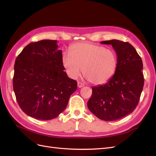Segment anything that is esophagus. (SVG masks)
<instances>
[{"instance_id": "34e87169", "label": "esophagus", "mask_w": 156, "mask_h": 156, "mask_svg": "<svg viewBox=\"0 0 156 156\" xmlns=\"http://www.w3.org/2000/svg\"><path fill=\"white\" fill-rule=\"evenodd\" d=\"M77 86L79 88H82L84 86V84L83 83H82L81 82H78L77 83Z\"/></svg>"}]
</instances>
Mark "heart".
<instances>
[{
    "label": "heart",
    "mask_w": 156,
    "mask_h": 156,
    "mask_svg": "<svg viewBox=\"0 0 156 156\" xmlns=\"http://www.w3.org/2000/svg\"><path fill=\"white\" fill-rule=\"evenodd\" d=\"M69 53L62 55V64L69 77L77 78L83 73L89 82L103 84L112 77L118 66L114 51L88 42H80L71 46Z\"/></svg>",
    "instance_id": "1"
}]
</instances>
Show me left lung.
<instances>
[{
    "mask_svg": "<svg viewBox=\"0 0 156 156\" xmlns=\"http://www.w3.org/2000/svg\"><path fill=\"white\" fill-rule=\"evenodd\" d=\"M101 44L112 45L118 66L106 84L92 87L87 106L98 119L114 121L130 114L138 105L144 86L143 65L140 56L128 42L112 40Z\"/></svg>",
    "mask_w": 156,
    "mask_h": 156,
    "instance_id": "1",
    "label": "left lung"
}]
</instances>
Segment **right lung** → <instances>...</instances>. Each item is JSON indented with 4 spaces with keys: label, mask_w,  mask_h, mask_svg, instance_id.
Here are the masks:
<instances>
[{
    "label": "right lung",
    "mask_w": 156,
    "mask_h": 156,
    "mask_svg": "<svg viewBox=\"0 0 156 156\" xmlns=\"http://www.w3.org/2000/svg\"><path fill=\"white\" fill-rule=\"evenodd\" d=\"M57 41L43 40L27 45L14 65L13 87L25 114L41 120L53 119L67 107L77 83L68 77Z\"/></svg>",
    "instance_id": "right-lung-1"
}]
</instances>
